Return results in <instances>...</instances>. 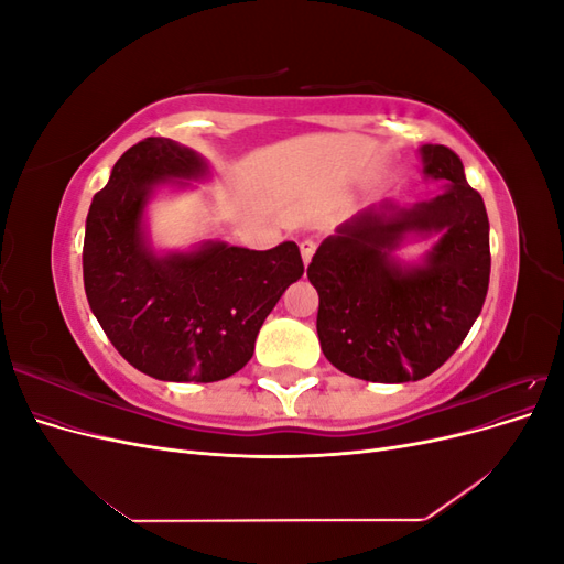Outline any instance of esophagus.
Returning <instances> with one entry per match:
<instances>
[{
  "mask_svg": "<svg viewBox=\"0 0 564 564\" xmlns=\"http://www.w3.org/2000/svg\"><path fill=\"white\" fill-rule=\"evenodd\" d=\"M315 240H303L301 242V256H303V263L308 265L311 263V259H313V253H315Z\"/></svg>",
  "mask_w": 564,
  "mask_h": 564,
  "instance_id": "esophagus-1",
  "label": "esophagus"
}]
</instances>
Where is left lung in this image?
Instances as JSON below:
<instances>
[{
    "label": "left lung",
    "mask_w": 564,
    "mask_h": 564,
    "mask_svg": "<svg viewBox=\"0 0 564 564\" xmlns=\"http://www.w3.org/2000/svg\"><path fill=\"white\" fill-rule=\"evenodd\" d=\"M423 172L447 191L414 209H367L319 245L308 280L319 294L317 336L348 377L404 383L429 377L464 344L489 286V220L480 193L447 145H423ZM388 207V204H386ZM392 209V204H390ZM409 229L442 231L419 269L402 271L389 251Z\"/></svg>",
    "instance_id": "left-lung-1"
}]
</instances>
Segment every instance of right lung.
<instances>
[{
  "label": "right lung",
  "instance_id": "1",
  "mask_svg": "<svg viewBox=\"0 0 564 564\" xmlns=\"http://www.w3.org/2000/svg\"><path fill=\"white\" fill-rule=\"evenodd\" d=\"M204 169L193 150L143 139L117 160L87 216L82 265L91 311L117 352L160 381L212 383L240 371L263 319L303 275L294 242L268 251L216 242L164 259L145 249L152 187Z\"/></svg>",
  "mask_w": 564,
  "mask_h": 564
}]
</instances>
